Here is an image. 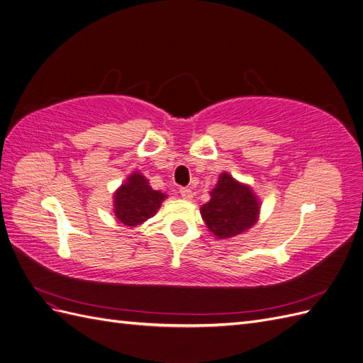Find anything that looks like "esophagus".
<instances>
[{
    "label": "esophagus",
    "instance_id": "1",
    "mask_svg": "<svg viewBox=\"0 0 363 363\" xmlns=\"http://www.w3.org/2000/svg\"><path fill=\"white\" fill-rule=\"evenodd\" d=\"M180 195L183 196L184 200H192V196H194V192L189 189V188H180Z\"/></svg>",
    "mask_w": 363,
    "mask_h": 363
}]
</instances>
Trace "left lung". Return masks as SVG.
Segmentation results:
<instances>
[{
    "label": "left lung",
    "mask_w": 363,
    "mask_h": 363,
    "mask_svg": "<svg viewBox=\"0 0 363 363\" xmlns=\"http://www.w3.org/2000/svg\"><path fill=\"white\" fill-rule=\"evenodd\" d=\"M260 203L250 186L223 172L211 192V200L201 206V218L218 239L240 235L256 224Z\"/></svg>",
    "instance_id": "1"
}]
</instances>
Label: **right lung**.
Wrapping results in <instances>:
<instances>
[{
	"label": "right lung",
	"mask_w": 363,
	"mask_h": 363,
	"mask_svg": "<svg viewBox=\"0 0 363 363\" xmlns=\"http://www.w3.org/2000/svg\"><path fill=\"white\" fill-rule=\"evenodd\" d=\"M167 195L155 191L140 172L130 174L113 195V213L121 224L136 227L155 216Z\"/></svg>",
	"instance_id": "obj_1"
}]
</instances>
